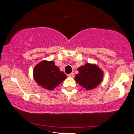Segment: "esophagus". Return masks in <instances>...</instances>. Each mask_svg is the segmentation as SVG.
<instances>
[{
  "instance_id": "34e87169",
  "label": "esophagus",
  "mask_w": 134,
  "mask_h": 134,
  "mask_svg": "<svg viewBox=\"0 0 134 134\" xmlns=\"http://www.w3.org/2000/svg\"><path fill=\"white\" fill-rule=\"evenodd\" d=\"M67 76L71 77H74V72H72V73L69 74H67Z\"/></svg>"
}]
</instances>
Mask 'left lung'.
<instances>
[{
    "label": "left lung",
    "instance_id": "1",
    "mask_svg": "<svg viewBox=\"0 0 134 134\" xmlns=\"http://www.w3.org/2000/svg\"><path fill=\"white\" fill-rule=\"evenodd\" d=\"M77 70L79 74H76L75 81L86 90L95 88L102 81L103 72L96 65L86 64Z\"/></svg>",
    "mask_w": 134,
    "mask_h": 134
}]
</instances>
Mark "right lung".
<instances>
[{
    "label": "right lung",
    "mask_w": 134,
    "mask_h": 134,
    "mask_svg": "<svg viewBox=\"0 0 134 134\" xmlns=\"http://www.w3.org/2000/svg\"><path fill=\"white\" fill-rule=\"evenodd\" d=\"M33 77L38 85L47 90H53L67 76L55 65L53 61L43 60L34 68Z\"/></svg>",
    "instance_id": "add662e5"
}]
</instances>
